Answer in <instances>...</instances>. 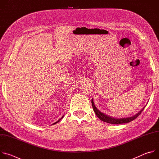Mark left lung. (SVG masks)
<instances>
[{
    "instance_id": "left-lung-1",
    "label": "left lung",
    "mask_w": 159,
    "mask_h": 159,
    "mask_svg": "<svg viewBox=\"0 0 159 159\" xmlns=\"http://www.w3.org/2000/svg\"><path fill=\"white\" fill-rule=\"evenodd\" d=\"M146 104V105H147ZM146 105L138 112L136 113L135 115H134L133 116H129V117H126V118H114L110 116L109 115H107L104 113H103L102 112L100 111L95 106L94 103V101L93 99H92V106H93V110L94 111V112L96 113V116L102 121L107 123H111V124H115V125H120V124H124V123H129L133 120H134V119L137 118L140 114L142 113V112L143 111V110L144 109V108L145 107Z\"/></svg>"
}]
</instances>
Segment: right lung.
Segmentation results:
<instances>
[{
  "instance_id": "1",
  "label": "right lung",
  "mask_w": 159,
  "mask_h": 159,
  "mask_svg": "<svg viewBox=\"0 0 159 159\" xmlns=\"http://www.w3.org/2000/svg\"><path fill=\"white\" fill-rule=\"evenodd\" d=\"M63 118V116H62V117H61V118H60V120H58V121H56V122H55V123H53V124H52V125H55V124H56V123H58V122H59V121H60V120H61V119H62V118Z\"/></svg>"
}]
</instances>
